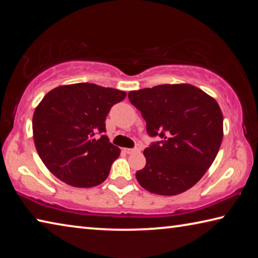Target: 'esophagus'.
Returning <instances> with one entry per match:
<instances>
[{
  "label": "esophagus",
  "mask_w": 258,
  "mask_h": 258,
  "mask_svg": "<svg viewBox=\"0 0 258 258\" xmlns=\"http://www.w3.org/2000/svg\"><path fill=\"white\" fill-rule=\"evenodd\" d=\"M123 150H124V152H126V154H128V155L135 154V152H139L140 151L139 148H135V149H128V148H124Z\"/></svg>",
  "instance_id": "34e87169"
}]
</instances>
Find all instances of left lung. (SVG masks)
Segmentation results:
<instances>
[{
    "instance_id": "left-lung-1",
    "label": "left lung",
    "mask_w": 258,
    "mask_h": 258,
    "mask_svg": "<svg viewBox=\"0 0 258 258\" xmlns=\"http://www.w3.org/2000/svg\"><path fill=\"white\" fill-rule=\"evenodd\" d=\"M150 137L161 141L143 151L147 163L135 176L152 194L175 196L194 186L211 167L223 139L216 100L190 84H163L128 92Z\"/></svg>"
}]
</instances>
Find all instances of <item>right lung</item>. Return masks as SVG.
<instances>
[{
	"label": "right lung",
	"instance_id": "right-lung-1",
	"mask_svg": "<svg viewBox=\"0 0 258 258\" xmlns=\"http://www.w3.org/2000/svg\"><path fill=\"white\" fill-rule=\"evenodd\" d=\"M125 97L124 91L91 83L58 86L45 94L34 111L33 137L38 156L55 177L76 187L106 180L120 149L103 134L104 121Z\"/></svg>",
	"mask_w": 258,
	"mask_h": 258
}]
</instances>
